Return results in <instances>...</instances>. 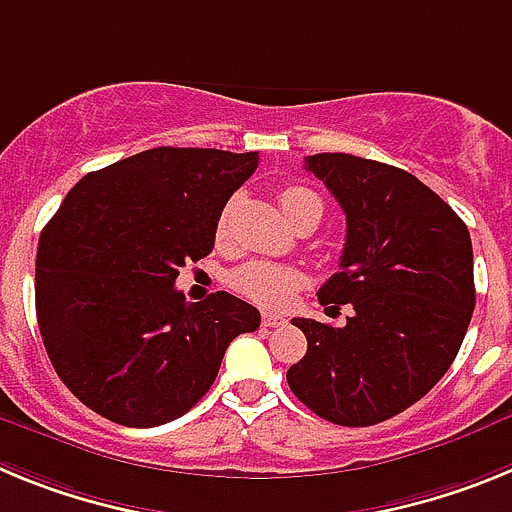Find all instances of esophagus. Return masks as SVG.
Wrapping results in <instances>:
<instances>
[{"label": "esophagus", "mask_w": 512, "mask_h": 512, "mask_svg": "<svg viewBox=\"0 0 512 512\" xmlns=\"http://www.w3.org/2000/svg\"><path fill=\"white\" fill-rule=\"evenodd\" d=\"M264 325L266 328H279V325H284L287 323V318H284V315H277V312H264Z\"/></svg>", "instance_id": "34e87169"}]
</instances>
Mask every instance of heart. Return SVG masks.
I'll return each mask as SVG.
<instances>
[{
    "label": "heart",
    "instance_id": "heart-1",
    "mask_svg": "<svg viewBox=\"0 0 512 512\" xmlns=\"http://www.w3.org/2000/svg\"><path fill=\"white\" fill-rule=\"evenodd\" d=\"M279 207H282L284 217L292 225L302 223V220H315V223H320V217H323V200L318 197V192H312L305 184H287L279 192ZM230 212H233V202H228L225 210L220 212V217H217V243H223L228 238ZM230 284H233L238 295L248 297L256 305L284 307L300 292L302 274L297 269H292V266L274 264V261H248V264L238 266L233 271Z\"/></svg>",
    "mask_w": 512,
    "mask_h": 512
}]
</instances>
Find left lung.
<instances>
[{
    "label": "left lung",
    "instance_id": "left-lung-1",
    "mask_svg": "<svg viewBox=\"0 0 512 512\" xmlns=\"http://www.w3.org/2000/svg\"><path fill=\"white\" fill-rule=\"evenodd\" d=\"M305 169L346 212L341 271L320 287L343 328L295 318L307 354L287 382L320 418L374 425L431 392L459 354L474 312L472 238L459 215L408 171L348 153H315Z\"/></svg>",
    "mask_w": 512,
    "mask_h": 512
}]
</instances>
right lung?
I'll return each instance as SVG.
<instances>
[{
	"label": "right lung",
	"instance_id": "obj_1",
	"mask_svg": "<svg viewBox=\"0 0 512 512\" xmlns=\"http://www.w3.org/2000/svg\"><path fill=\"white\" fill-rule=\"evenodd\" d=\"M259 153L151 148L92 171L40 233L35 310L61 382L128 428L179 418L205 397L225 348L259 328L228 292L187 302V261L215 248L225 202Z\"/></svg>",
	"mask_w": 512,
	"mask_h": 512
}]
</instances>
